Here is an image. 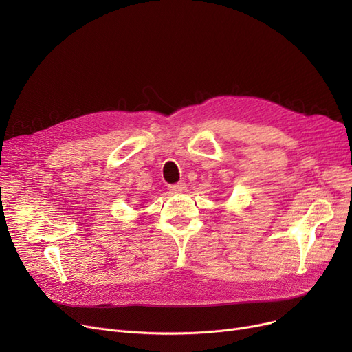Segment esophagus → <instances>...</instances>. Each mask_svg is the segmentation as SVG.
Segmentation results:
<instances>
[{
  "mask_svg": "<svg viewBox=\"0 0 352 352\" xmlns=\"http://www.w3.org/2000/svg\"><path fill=\"white\" fill-rule=\"evenodd\" d=\"M171 192H184L187 190V186H186V182H178V184H174V186H170V188H168Z\"/></svg>",
  "mask_w": 352,
  "mask_h": 352,
  "instance_id": "obj_1",
  "label": "esophagus"
}]
</instances>
